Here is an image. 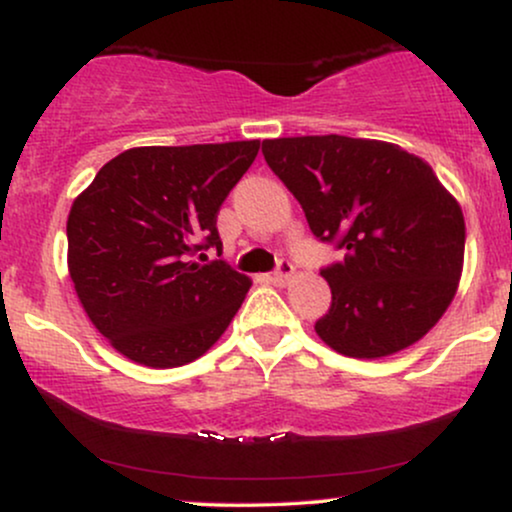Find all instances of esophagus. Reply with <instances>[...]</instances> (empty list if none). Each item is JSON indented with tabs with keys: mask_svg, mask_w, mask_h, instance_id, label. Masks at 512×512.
I'll use <instances>...</instances> for the list:
<instances>
[{
	"mask_svg": "<svg viewBox=\"0 0 512 512\" xmlns=\"http://www.w3.org/2000/svg\"><path fill=\"white\" fill-rule=\"evenodd\" d=\"M292 275H294L292 261H287V258H280V261H277V268L273 270V273H270V280H273V285L282 287V285H287V280Z\"/></svg>",
	"mask_w": 512,
	"mask_h": 512,
	"instance_id": "esophagus-1",
	"label": "esophagus"
}]
</instances>
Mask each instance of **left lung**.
Segmentation results:
<instances>
[{"mask_svg": "<svg viewBox=\"0 0 512 512\" xmlns=\"http://www.w3.org/2000/svg\"><path fill=\"white\" fill-rule=\"evenodd\" d=\"M261 151L313 235L344 254L320 270L332 306L318 337L351 358L425 337L456 294L465 254L463 211L434 170L396 144L344 135L280 137Z\"/></svg>", "mask_w": 512, "mask_h": 512, "instance_id": "obj_1", "label": "left lung"}]
</instances>
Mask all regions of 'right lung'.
I'll return each instance as SVG.
<instances>
[{
  "mask_svg": "<svg viewBox=\"0 0 512 512\" xmlns=\"http://www.w3.org/2000/svg\"><path fill=\"white\" fill-rule=\"evenodd\" d=\"M261 142L137 147L94 175L68 213V270L92 325L149 368L204 356L251 282L225 261L216 218Z\"/></svg>",
  "mask_w": 512,
  "mask_h": 512,
  "instance_id": "add662e5",
  "label": "right lung"
}]
</instances>
